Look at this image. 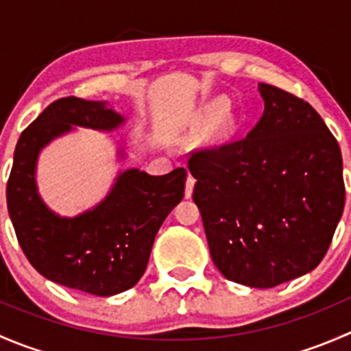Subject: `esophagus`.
<instances>
[{"label": "esophagus", "instance_id": "esophagus-1", "mask_svg": "<svg viewBox=\"0 0 351 351\" xmlns=\"http://www.w3.org/2000/svg\"><path fill=\"white\" fill-rule=\"evenodd\" d=\"M193 186H195V178L192 175L186 176V183H185V197L190 198L193 193Z\"/></svg>", "mask_w": 351, "mask_h": 351}]
</instances>
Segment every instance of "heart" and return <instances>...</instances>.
Here are the masks:
<instances>
[{"label": "heart", "instance_id": "obj_1", "mask_svg": "<svg viewBox=\"0 0 351 351\" xmlns=\"http://www.w3.org/2000/svg\"><path fill=\"white\" fill-rule=\"evenodd\" d=\"M226 110H228V101L226 100L212 101L207 107V117L208 119H217V117H221Z\"/></svg>", "mask_w": 351, "mask_h": 351}]
</instances>
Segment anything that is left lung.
I'll use <instances>...</instances> for the list:
<instances>
[{"instance_id": "8db88e82", "label": "left lung", "mask_w": 351, "mask_h": 351, "mask_svg": "<svg viewBox=\"0 0 351 351\" xmlns=\"http://www.w3.org/2000/svg\"><path fill=\"white\" fill-rule=\"evenodd\" d=\"M246 137L192 154L212 261L228 280L271 289L309 274L345 207L341 151L319 113L271 84Z\"/></svg>"}]
</instances>
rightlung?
Returning <instances> with one entry per match:
<instances>
[{"mask_svg":"<svg viewBox=\"0 0 351 351\" xmlns=\"http://www.w3.org/2000/svg\"><path fill=\"white\" fill-rule=\"evenodd\" d=\"M123 122L125 117L107 101L56 100L20 136L6 185L10 219L32 267L47 280L98 297L115 295L141 280L159 228L182 202L186 171H120L107 197L74 217L44 204L35 173L40 151L74 127L110 132ZM119 156H125L123 147Z\"/></svg>","mask_w":351,"mask_h":351,"instance_id":"right-lung-1","label":"right lung"}]
</instances>
